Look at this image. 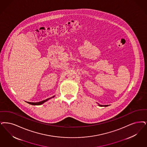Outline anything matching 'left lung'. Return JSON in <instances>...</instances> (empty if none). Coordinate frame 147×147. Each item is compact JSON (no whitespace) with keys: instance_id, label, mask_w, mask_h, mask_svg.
<instances>
[{"instance_id":"8db88e82","label":"left lung","mask_w":147,"mask_h":147,"mask_svg":"<svg viewBox=\"0 0 147 147\" xmlns=\"http://www.w3.org/2000/svg\"><path fill=\"white\" fill-rule=\"evenodd\" d=\"M98 105L100 106V107H108V106H109V105H100V104H98Z\"/></svg>"}]
</instances>
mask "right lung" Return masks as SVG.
<instances>
[{
    "instance_id": "add662e5",
    "label": "right lung",
    "mask_w": 147,
    "mask_h": 147,
    "mask_svg": "<svg viewBox=\"0 0 147 147\" xmlns=\"http://www.w3.org/2000/svg\"><path fill=\"white\" fill-rule=\"evenodd\" d=\"M55 96H53L52 97L49 98H47V100H42V101L39 102H35V103H34V102H27V103H29V104H30V105H34V106H38V105H42V104L44 103L45 102H46L48 100H50L51 98H53Z\"/></svg>"
}]
</instances>
